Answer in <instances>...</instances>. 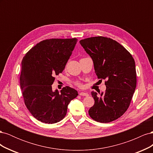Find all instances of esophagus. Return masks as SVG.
<instances>
[{
	"instance_id": "obj_1",
	"label": "esophagus",
	"mask_w": 153,
	"mask_h": 153,
	"mask_svg": "<svg viewBox=\"0 0 153 153\" xmlns=\"http://www.w3.org/2000/svg\"><path fill=\"white\" fill-rule=\"evenodd\" d=\"M79 95H80V96H86V97L89 96V94H88V93H86V92H80V93H79Z\"/></svg>"
}]
</instances>
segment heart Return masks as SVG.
I'll list each match as a JSON object with an SVG mask.
<instances>
[{"instance_id":"heart-1","label":"heart","mask_w":153,"mask_h":153,"mask_svg":"<svg viewBox=\"0 0 153 153\" xmlns=\"http://www.w3.org/2000/svg\"><path fill=\"white\" fill-rule=\"evenodd\" d=\"M75 85L77 86V87H80V88H82V87H83V85H82V84L81 82H80L79 81H76L75 83Z\"/></svg>"}]
</instances>
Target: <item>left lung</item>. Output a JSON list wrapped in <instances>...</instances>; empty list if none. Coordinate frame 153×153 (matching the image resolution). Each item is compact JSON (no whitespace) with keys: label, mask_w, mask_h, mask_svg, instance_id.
I'll list each match as a JSON object with an SVG mask.
<instances>
[{"label":"left lung","mask_w":153,"mask_h":153,"mask_svg":"<svg viewBox=\"0 0 153 153\" xmlns=\"http://www.w3.org/2000/svg\"><path fill=\"white\" fill-rule=\"evenodd\" d=\"M80 43L93 61L98 78L105 80L106 87L98 95L91 92L95 102L89 110L90 117L102 123L115 121L126 112L135 90L134 59L123 46L109 38L91 37Z\"/></svg>","instance_id":"1"}]
</instances>
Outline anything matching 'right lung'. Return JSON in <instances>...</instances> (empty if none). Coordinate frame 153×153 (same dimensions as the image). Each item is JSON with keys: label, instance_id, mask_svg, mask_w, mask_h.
<instances>
[{"label": "right lung", "instance_id": "right-lung-1", "mask_svg": "<svg viewBox=\"0 0 153 153\" xmlns=\"http://www.w3.org/2000/svg\"><path fill=\"white\" fill-rule=\"evenodd\" d=\"M77 39H49L27 52L22 62L20 84L27 109L38 121L53 124L66 116L68 105L78 92L66 86L52 91L55 76L65 68Z\"/></svg>", "mask_w": 153, "mask_h": 153}]
</instances>
